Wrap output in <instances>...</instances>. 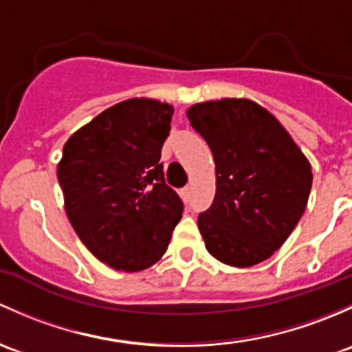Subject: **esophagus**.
<instances>
[{"instance_id":"34e87169","label":"esophagus","mask_w":352,"mask_h":352,"mask_svg":"<svg viewBox=\"0 0 352 352\" xmlns=\"http://www.w3.org/2000/svg\"><path fill=\"white\" fill-rule=\"evenodd\" d=\"M181 197L184 198V201H190L191 198V186H186L183 191H181Z\"/></svg>"}]
</instances>
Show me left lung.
Listing matches in <instances>:
<instances>
[{
    "instance_id": "8db88e82",
    "label": "left lung",
    "mask_w": 352,
    "mask_h": 352,
    "mask_svg": "<svg viewBox=\"0 0 352 352\" xmlns=\"http://www.w3.org/2000/svg\"><path fill=\"white\" fill-rule=\"evenodd\" d=\"M191 126L215 161V198L198 217L206 251L232 267L271 257L302 219L311 166L273 113L249 98L191 104Z\"/></svg>"
}]
</instances>
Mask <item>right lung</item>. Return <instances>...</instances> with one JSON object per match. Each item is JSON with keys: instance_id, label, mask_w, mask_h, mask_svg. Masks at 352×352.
<instances>
[{"instance_id": "1", "label": "right lung", "mask_w": 352, "mask_h": 352, "mask_svg": "<svg viewBox=\"0 0 352 352\" xmlns=\"http://www.w3.org/2000/svg\"><path fill=\"white\" fill-rule=\"evenodd\" d=\"M173 113L166 101L130 98L64 144L57 179L69 222L89 252L117 271L157 263L183 213L159 162Z\"/></svg>"}]
</instances>
